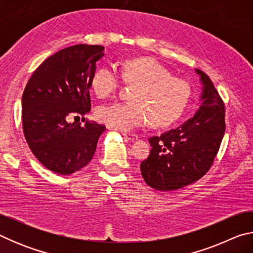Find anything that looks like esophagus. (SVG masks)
I'll return each instance as SVG.
<instances>
[{
    "instance_id": "1",
    "label": "esophagus",
    "mask_w": 253,
    "mask_h": 253,
    "mask_svg": "<svg viewBox=\"0 0 253 253\" xmlns=\"http://www.w3.org/2000/svg\"><path fill=\"white\" fill-rule=\"evenodd\" d=\"M123 135L128 140H136V139H138V135L132 134V132H123Z\"/></svg>"
}]
</instances>
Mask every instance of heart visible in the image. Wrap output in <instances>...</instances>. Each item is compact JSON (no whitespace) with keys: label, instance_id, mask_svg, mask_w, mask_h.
Instances as JSON below:
<instances>
[{"label":"heart","instance_id":"obj_1","mask_svg":"<svg viewBox=\"0 0 253 253\" xmlns=\"http://www.w3.org/2000/svg\"><path fill=\"white\" fill-rule=\"evenodd\" d=\"M122 77L136 84L131 101L113 102L98 107L96 117L108 127L130 130L151 121L154 126H166L183 114L190 100L191 88L185 80L172 77L166 68L152 58L126 60ZM121 77L115 66H102L95 71L91 87L99 98H109L117 91Z\"/></svg>","mask_w":253,"mask_h":253}]
</instances>
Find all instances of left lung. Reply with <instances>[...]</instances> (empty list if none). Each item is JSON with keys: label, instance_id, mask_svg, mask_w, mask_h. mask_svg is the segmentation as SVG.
Segmentation results:
<instances>
[{"label": "left lung", "instance_id": "8db88e82", "mask_svg": "<svg viewBox=\"0 0 253 253\" xmlns=\"http://www.w3.org/2000/svg\"><path fill=\"white\" fill-rule=\"evenodd\" d=\"M195 72L202 84L198 111L174 129L151 137V153L140 164L144 181L158 191L178 190L203 177L223 138V101L209 76Z\"/></svg>", "mask_w": 253, "mask_h": 253}]
</instances>
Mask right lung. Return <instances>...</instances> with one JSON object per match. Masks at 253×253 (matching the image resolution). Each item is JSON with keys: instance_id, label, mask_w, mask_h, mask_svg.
Listing matches in <instances>:
<instances>
[{"instance_id": "right-lung-1", "label": "right lung", "mask_w": 253, "mask_h": 253, "mask_svg": "<svg viewBox=\"0 0 253 253\" xmlns=\"http://www.w3.org/2000/svg\"><path fill=\"white\" fill-rule=\"evenodd\" d=\"M101 45L76 44L45 59L29 79L22 96L23 132L42 165L68 175L91 161L106 127L87 121L68 123L91 109V78L104 57Z\"/></svg>"}]
</instances>
